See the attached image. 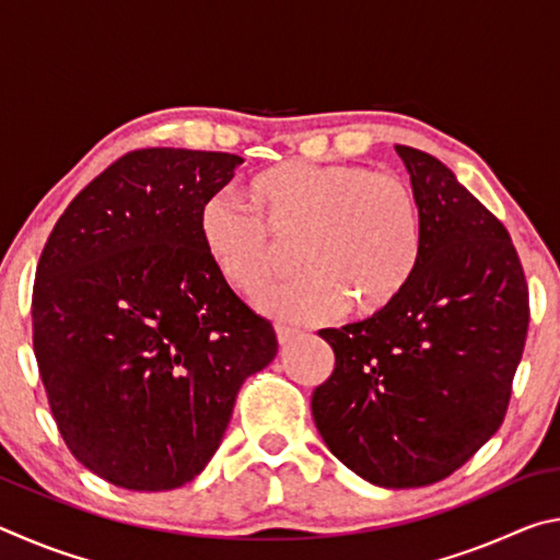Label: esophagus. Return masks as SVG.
I'll return each mask as SVG.
<instances>
[{
	"label": "esophagus",
	"mask_w": 560,
	"mask_h": 560,
	"mask_svg": "<svg viewBox=\"0 0 560 560\" xmlns=\"http://www.w3.org/2000/svg\"><path fill=\"white\" fill-rule=\"evenodd\" d=\"M277 338L281 346H289L291 340L299 338V330L296 328H289V326H277Z\"/></svg>",
	"instance_id": "obj_1"
}]
</instances>
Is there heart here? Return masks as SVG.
I'll use <instances>...</instances> for the list:
<instances>
[{"label":"heart","instance_id":"heart-1","mask_svg":"<svg viewBox=\"0 0 560 560\" xmlns=\"http://www.w3.org/2000/svg\"><path fill=\"white\" fill-rule=\"evenodd\" d=\"M254 212L232 195H207L197 236L212 267L236 291H252L281 267L293 242L301 269L254 296L261 314L316 324L350 308L381 314L407 289L424 246L422 205L410 179L363 163L271 165L252 177Z\"/></svg>","mask_w":560,"mask_h":560}]
</instances>
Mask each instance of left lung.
Returning a JSON list of instances; mask_svg holds the SVG:
<instances>
[{"instance_id": "8db88e82", "label": "left lung", "mask_w": 560, "mask_h": 560, "mask_svg": "<svg viewBox=\"0 0 560 560\" xmlns=\"http://www.w3.org/2000/svg\"><path fill=\"white\" fill-rule=\"evenodd\" d=\"M422 205L424 246L390 306L318 336L336 365L311 397L326 447L377 487H428L504 422L528 330L506 226L452 170L395 145Z\"/></svg>"}]
</instances>
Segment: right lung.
<instances>
[{
  "label": "right lung",
  "instance_id": "1",
  "mask_svg": "<svg viewBox=\"0 0 560 560\" xmlns=\"http://www.w3.org/2000/svg\"><path fill=\"white\" fill-rule=\"evenodd\" d=\"M240 155L145 148L66 207L32 296L34 355L66 447L132 491L192 481L277 334L212 267L197 210Z\"/></svg>",
  "mask_w": 560,
  "mask_h": 560
}]
</instances>
